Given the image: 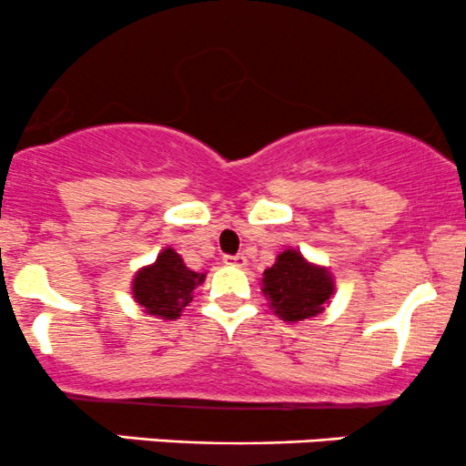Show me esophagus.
Here are the masks:
<instances>
[{
    "label": "esophagus",
    "instance_id": "esophagus-1",
    "mask_svg": "<svg viewBox=\"0 0 466 466\" xmlns=\"http://www.w3.org/2000/svg\"><path fill=\"white\" fill-rule=\"evenodd\" d=\"M223 263L225 265H232V268H245L248 265V258L243 257V254H237V257H223Z\"/></svg>",
    "mask_w": 466,
    "mask_h": 466
}]
</instances>
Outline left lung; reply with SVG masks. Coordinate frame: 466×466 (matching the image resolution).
Masks as SVG:
<instances>
[{
	"label": "left lung",
	"mask_w": 466,
	"mask_h": 466,
	"mask_svg": "<svg viewBox=\"0 0 466 466\" xmlns=\"http://www.w3.org/2000/svg\"><path fill=\"white\" fill-rule=\"evenodd\" d=\"M263 294L269 308L285 323L314 319L334 294V279L329 269L309 263L299 249H285L276 263L263 272Z\"/></svg>",
	"instance_id": "1"
}]
</instances>
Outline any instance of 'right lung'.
<instances>
[{
    "instance_id": "right-lung-1",
    "label": "right lung",
    "mask_w": 466,
    "mask_h": 466,
    "mask_svg": "<svg viewBox=\"0 0 466 466\" xmlns=\"http://www.w3.org/2000/svg\"><path fill=\"white\" fill-rule=\"evenodd\" d=\"M206 280V274L192 272L172 248H166L157 260L141 268L132 279V296L146 314L163 320H175L192 300L194 289Z\"/></svg>"
}]
</instances>
